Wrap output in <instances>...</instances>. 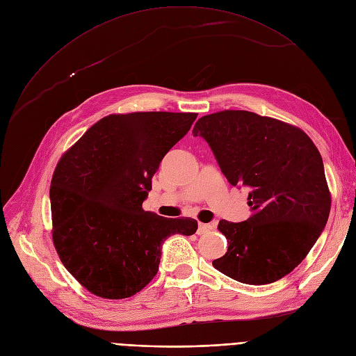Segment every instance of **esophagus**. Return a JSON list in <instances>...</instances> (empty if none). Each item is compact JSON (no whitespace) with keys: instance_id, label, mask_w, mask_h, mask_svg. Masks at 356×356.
Returning a JSON list of instances; mask_svg holds the SVG:
<instances>
[{"instance_id":"obj_1","label":"esophagus","mask_w":356,"mask_h":356,"mask_svg":"<svg viewBox=\"0 0 356 356\" xmlns=\"http://www.w3.org/2000/svg\"><path fill=\"white\" fill-rule=\"evenodd\" d=\"M213 228H212V225H208V223H202V222H199V225H197V234L199 235H203V234H208V232H211Z\"/></svg>"}]
</instances>
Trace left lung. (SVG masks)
Returning a JSON list of instances; mask_svg holds the SVG:
<instances>
[{
  "mask_svg": "<svg viewBox=\"0 0 356 356\" xmlns=\"http://www.w3.org/2000/svg\"><path fill=\"white\" fill-rule=\"evenodd\" d=\"M193 136L208 141L232 186L251 189L252 213L247 220H219L228 251L212 266L252 286L291 273L322 234L330 212L323 161L314 143L296 125L239 109L199 118Z\"/></svg>",
  "mask_w": 356,
  "mask_h": 356,
  "instance_id": "left-lung-1",
  "label": "left lung"
}]
</instances>
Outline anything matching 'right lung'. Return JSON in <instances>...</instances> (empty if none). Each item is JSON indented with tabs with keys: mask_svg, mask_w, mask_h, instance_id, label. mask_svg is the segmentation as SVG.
<instances>
[{
	"mask_svg": "<svg viewBox=\"0 0 356 356\" xmlns=\"http://www.w3.org/2000/svg\"><path fill=\"white\" fill-rule=\"evenodd\" d=\"M196 117L163 111L112 114L60 157L50 184L53 245L89 293L109 300L134 296L157 274L163 241L196 232L192 218L143 209L163 157Z\"/></svg>",
	"mask_w": 356,
	"mask_h": 356,
	"instance_id": "1",
	"label": "right lung"
}]
</instances>
